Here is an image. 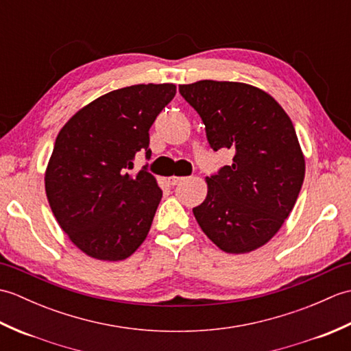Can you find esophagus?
Returning a JSON list of instances; mask_svg holds the SVG:
<instances>
[{"instance_id":"34e87169","label":"esophagus","mask_w":351,"mask_h":351,"mask_svg":"<svg viewBox=\"0 0 351 351\" xmlns=\"http://www.w3.org/2000/svg\"><path fill=\"white\" fill-rule=\"evenodd\" d=\"M182 180H184L182 176H170V178H169V184H170V185H178Z\"/></svg>"}]
</instances>
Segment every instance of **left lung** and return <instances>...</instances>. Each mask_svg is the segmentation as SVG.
I'll use <instances>...</instances> for the list:
<instances>
[{"label":"left lung","instance_id":"8db88e82","mask_svg":"<svg viewBox=\"0 0 351 351\" xmlns=\"http://www.w3.org/2000/svg\"><path fill=\"white\" fill-rule=\"evenodd\" d=\"M180 93L202 119L214 151L235 152L230 166L206 178V199L193 208L199 226L228 253L261 247L293 211L304 180L293 122L249 84L204 80L180 86Z\"/></svg>","mask_w":351,"mask_h":351}]
</instances>
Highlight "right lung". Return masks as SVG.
<instances>
[{
  "mask_svg": "<svg viewBox=\"0 0 351 351\" xmlns=\"http://www.w3.org/2000/svg\"><path fill=\"white\" fill-rule=\"evenodd\" d=\"M175 84H137L81 108L58 132L45 190L58 225L88 256L122 261L145 241L162 191L138 152L151 156L149 130L175 98Z\"/></svg>",
  "mask_w": 351,
  "mask_h": 351,
  "instance_id": "right-lung-1",
  "label": "right lung"
}]
</instances>
